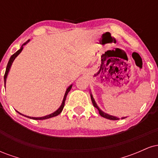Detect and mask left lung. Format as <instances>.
<instances>
[{
  "label": "left lung",
  "instance_id": "left-lung-1",
  "mask_svg": "<svg viewBox=\"0 0 158 158\" xmlns=\"http://www.w3.org/2000/svg\"><path fill=\"white\" fill-rule=\"evenodd\" d=\"M90 97H91V101H92V103H93L94 106L95 107V108H97L98 110H99V114H100V115L102 116V117H105V118L108 119H111V120H117V119H119L118 117H114V116H110V115H109V114H106V113H104V112H103V111H102V110L99 109V107L97 106V105L96 104L95 101H94V99L93 97H92V95H90ZM124 118H126V117H124ZM124 118H123V119H124Z\"/></svg>",
  "mask_w": 158,
  "mask_h": 158
}]
</instances>
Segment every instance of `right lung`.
Instances as JSON below:
<instances>
[{
  "mask_svg": "<svg viewBox=\"0 0 158 158\" xmlns=\"http://www.w3.org/2000/svg\"><path fill=\"white\" fill-rule=\"evenodd\" d=\"M29 41H30V40H28V41H27L26 42L24 43V44H23L22 46H21V49H20V50H18V51L16 52H15V53H14L13 55H12V56H11V57H10V60H9V61H8V64H7L6 69V72H5V74H4V85L6 84V79L7 75H8L9 70H10V68H11V65H12V62H13L14 59H15V58L17 57L18 55H19V54L20 53V52H21V51H22V50H23V45L26 44L27 43H28V42H29ZM71 88H72V85H70V86L69 87V88H68V89H67V90H66V93H65V94H64V99H63L62 104H61V106H60V108H59V109H58L57 110H56V111L54 112V113H52V114H49V115H48V116H45V117H28V116H25V117H28V118L32 119H46L51 118V117H56V116L59 115V114H60L61 111H62L63 108H64V102H65V99H66L67 95H68V94L69 93V91H70V89H71ZM19 114H20V113H19Z\"/></svg>",
  "mask_w": 158,
  "mask_h": 158,
  "instance_id": "1",
  "label": "right lung"
}]
</instances>
